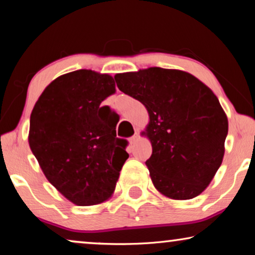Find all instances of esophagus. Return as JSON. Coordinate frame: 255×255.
<instances>
[{"label":"esophagus","instance_id":"34e87169","mask_svg":"<svg viewBox=\"0 0 255 255\" xmlns=\"http://www.w3.org/2000/svg\"><path fill=\"white\" fill-rule=\"evenodd\" d=\"M138 139H139V135H138V133H134V134L132 135V137L130 138V144H131V145L135 144V142L138 141Z\"/></svg>","mask_w":255,"mask_h":255}]
</instances>
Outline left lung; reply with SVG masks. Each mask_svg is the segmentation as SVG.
Masks as SVG:
<instances>
[{"mask_svg":"<svg viewBox=\"0 0 255 255\" xmlns=\"http://www.w3.org/2000/svg\"><path fill=\"white\" fill-rule=\"evenodd\" d=\"M121 92L144 104L152 182L173 200H190L214 179L224 156L228 117L212 90L194 75L151 67L115 75ZM145 133V132H144Z\"/></svg>","mask_w":255,"mask_h":255,"instance_id":"1","label":"left lung"}]
</instances>
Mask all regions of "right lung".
I'll list each match as a JSON object with an SVG mask.
<instances>
[{"mask_svg":"<svg viewBox=\"0 0 255 255\" xmlns=\"http://www.w3.org/2000/svg\"><path fill=\"white\" fill-rule=\"evenodd\" d=\"M115 92L113 76L80 69L52 81L31 113V151L50 183L76 205L107 201L128 158L117 121L101 114Z\"/></svg>","mask_w":255,"mask_h":255,"instance_id":"right-lung-1","label":"right lung"}]
</instances>
